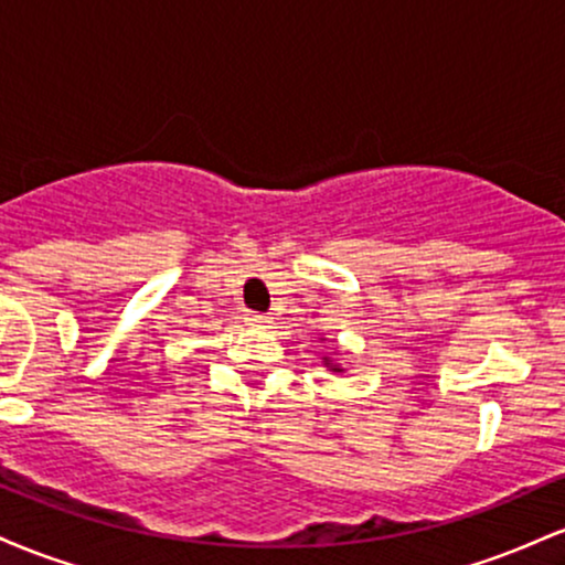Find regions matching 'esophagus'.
Segmentation results:
<instances>
[{
  "label": "esophagus",
  "mask_w": 565,
  "mask_h": 565,
  "mask_svg": "<svg viewBox=\"0 0 565 565\" xmlns=\"http://www.w3.org/2000/svg\"><path fill=\"white\" fill-rule=\"evenodd\" d=\"M246 323H249V327L265 329L270 323V319H268V316H263V313H246Z\"/></svg>",
  "instance_id": "1"
}]
</instances>
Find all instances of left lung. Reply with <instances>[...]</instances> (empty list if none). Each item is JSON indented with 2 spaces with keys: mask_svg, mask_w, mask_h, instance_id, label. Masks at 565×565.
<instances>
[{
  "mask_svg": "<svg viewBox=\"0 0 565 565\" xmlns=\"http://www.w3.org/2000/svg\"><path fill=\"white\" fill-rule=\"evenodd\" d=\"M323 366H327L329 372H334V374H342V372H345V369H342L340 364H337L334 359H329V355H323Z\"/></svg>",
  "mask_w": 565,
  "mask_h": 565,
  "instance_id": "left-lung-1",
  "label": "left lung"
}]
</instances>
